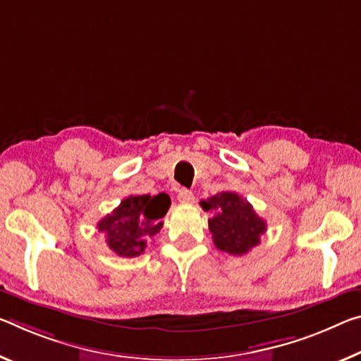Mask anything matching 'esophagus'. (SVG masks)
<instances>
[{
	"label": "esophagus",
	"mask_w": 361,
	"mask_h": 361,
	"mask_svg": "<svg viewBox=\"0 0 361 361\" xmlns=\"http://www.w3.org/2000/svg\"><path fill=\"white\" fill-rule=\"evenodd\" d=\"M178 201L181 204H192L194 202V194L188 190H181L178 192Z\"/></svg>",
	"instance_id": "1"
}]
</instances>
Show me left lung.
<instances>
[{
  "instance_id": "obj_1",
  "label": "left lung",
  "mask_w": 361,
  "mask_h": 361,
  "mask_svg": "<svg viewBox=\"0 0 361 361\" xmlns=\"http://www.w3.org/2000/svg\"><path fill=\"white\" fill-rule=\"evenodd\" d=\"M201 205L205 212H214V216L209 219V230L215 247L226 254H247L267 231L265 220L236 192H219L207 201H201Z\"/></svg>"
}]
</instances>
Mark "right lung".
<instances>
[{
  "instance_id": "obj_1",
  "label": "right lung",
  "mask_w": 361,
  "mask_h": 361,
  "mask_svg": "<svg viewBox=\"0 0 361 361\" xmlns=\"http://www.w3.org/2000/svg\"><path fill=\"white\" fill-rule=\"evenodd\" d=\"M170 207L165 192L157 196H128L112 214L98 223L109 249L118 257L133 259L145 252L147 241L162 230V219Z\"/></svg>"
}]
</instances>
